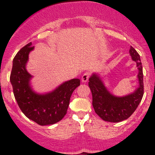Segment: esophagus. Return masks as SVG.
<instances>
[{"label":"esophagus","mask_w":155,"mask_h":155,"mask_svg":"<svg viewBox=\"0 0 155 155\" xmlns=\"http://www.w3.org/2000/svg\"><path fill=\"white\" fill-rule=\"evenodd\" d=\"M89 78H90V73L86 72V73H85L82 76V82H87V80L89 79Z\"/></svg>","instance_id":"obj_1"}]
</instances>
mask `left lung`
<instances>
[{"instance_id":"1","label":"left lung","mask_w":155,"mask_h":155,"mask_svg":"<svg viewBox=\"0 0 155 155\" xmlns=\"http://www.w3.org/2000/svg\"><path fill=\"white\" fill-rule=\"evenodd\" d=\"M132 59L137 62L139 70V87L133 94L122 97L111 94L102 81L97 75L94 74L89 79L88 85L92 94V105L95 112L104 121L109 122H120L127 119L137 109L144 94L143 66L140 54L130 46V49Z\"/></svg>"}]
</instances>
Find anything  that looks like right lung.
I'll list each match as a JSON object with an SVG mask.
<instances>
[{"label": "right lung", "mask_w": 155, "mask_h": 155, "mask_svg": "<svg viewBox=\"0 0 155 155\" xmlns=\"http://www.w3.org/2000/svg\"><path fill=\"white\" fill-rule=\"evenodd\" d=\"M34 48L29 43L18 51L13 58L10 82L17 104L25 115L40 125H49L58 122L65 116L70 97L79 86L80 80L68 81L46 94H36L30 87L31 76L25 69L29 52Z\"/></svg>", "instance_id": "right-lung-1"}]
</instances>
